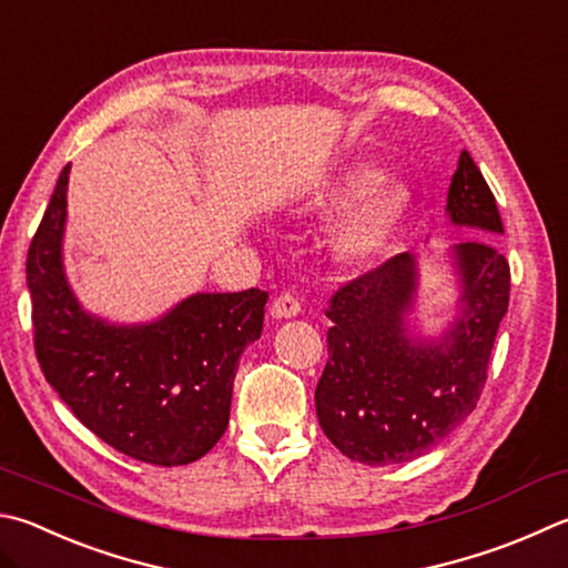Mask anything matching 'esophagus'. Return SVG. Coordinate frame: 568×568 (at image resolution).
I'll list each match as a JSON object with an SVG mask.
<instances>
[{
	"instance_id": "obj_1",
	"label": "esophagus",
	"mask_w": 568,
	"mask_h": 568,
	"mask_svg": "<svg viewBox=\"0 0 568 568\" xmlns=\"http://www.w3.org/2000/svg\"><path fill=\"white\" fill-rule=\"evenodd\" d=\"M301 301H297V297L293 295V293H281L273 301V307H271V313H273V317H277V320H287V317H295V315H301Z\"/></svg>"
}]
</instances>
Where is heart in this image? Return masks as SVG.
<instances>
[{"mask_svg":"<svg viewBox=\"0 0 568 568\" xmlns=\"http://www.w3.org/2000/svg\"><path fill=\"white\" fill-rule=\"evenodd\" d=\"M379 183L383 173L377 169L355 166L313 193L307 203L315 213H339L366 199L335 231V253L349 265H367L379 257L407 215V191L397 183Z\"/></svg>","mask_w":568,"mask_h":568,"instance_id":"b5f03b06","label":"heart"}]
</instances>
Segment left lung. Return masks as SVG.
Returning <instances> with one entry per match:
<instances>
[{"label": "left lung", "mask_w": 568, "mask_h": 568, "mask_svg": "<svg viewBox=\"0 0 568 568\" xmlns=\"http://www.w3.org/2000/svg\"><path fill=\"white\" fill-rule=\"evenodd\" d=\"M455 225L504 233L494 193L462 151L447 193ZM459 315L442 337H419L407 317L417 257L399 253L329 297L327 365L315 389L317 422L345 457L385 467L425 455L477 407L489 355L509 307V263L489 241L457 243Z\"/></svg>", "instance_id": "obj_1"}]
</instances>
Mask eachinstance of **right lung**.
Returning <instances> with one entry per match:
<instances>
[{
    "label": "right lung",
    "mask_w": 568,
    "mask_h": 568,
    "mask_svg": "<svg viewBox=\"0 0 568 568\" xmlns=\"http://www.w3.org/2000/svg\"><path fill=\"white\" fill-rule=\"evenodd\" d=\"M69 166L27 255L34 349L47 383L99 439L159 467L201 459L223 437L243 349L267 293H195L153 323L113 325L71 293L61 257Z\"/></svg>",
    "instance_id": "obj_1"
}]
</instances>
